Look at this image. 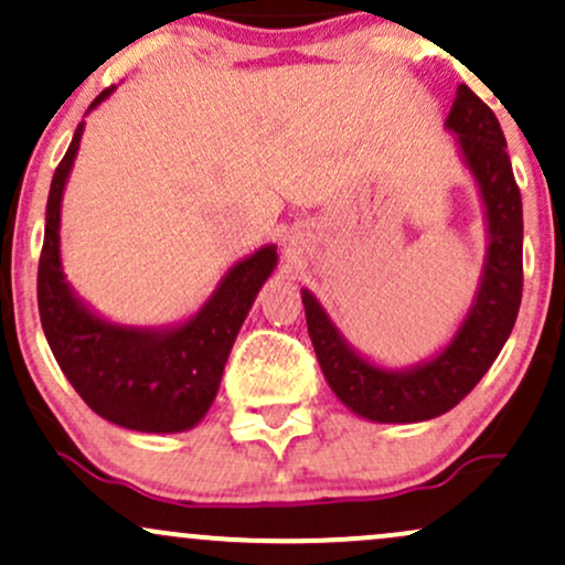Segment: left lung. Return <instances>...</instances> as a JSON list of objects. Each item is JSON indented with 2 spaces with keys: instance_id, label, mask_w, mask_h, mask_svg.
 I'll return each instance as SVG.
<instances>
[{
  "instance_id": "left-lung-1",
  "label": "left lung",
  "mask_w": 565,
  "mask_h": 565,
  "mask_svg": "<svg viewBox=\"0 0 565 565\" xmlns=\"http://www.w3.org/2000/svg\"><path fill=\"white\" fill-rule=\"evenodd\" d=\"M446 129L476 180L486 220V257L457 332L414 366H380L342 337L323 305L302 289L305 321L323 377L350 412L369 423H425L468 395L494 364L515 327L523 291V206L502 127L468 84H459Z\"/></svg>"
}]
</instances>
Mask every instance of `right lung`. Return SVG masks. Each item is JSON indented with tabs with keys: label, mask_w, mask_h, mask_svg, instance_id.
Listing matches in <instances>:
<instances>
[{
	"label": "right lung",
	"mask_w": 565,
	"mask_h": 565,
	"mask_svg": "<svg viewBox=\"0 0 565 565\" xmlns=\"http://www.w3.org/2000/svg\"><path fill=\"white\" fill-rule=\"evenodd\" d=\"M114 89H103L87 114L108 100ZM82 132L84 121L53 174L44 212L36 278L44 337L74 391L103 419L138 433L191 430L215 404L238 329L278 263L276 244H265L233 263L206 302L185 321L167 327L108 321L76 295L61 260V204Z\"/></svg>",
	"instance_id": "right-lung-1"
}]
</instances>
